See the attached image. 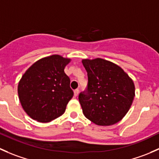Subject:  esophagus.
<instances>
[{
  "label": "esophagus",
  "instance_id": "obj_1",
  "mask_svg": "<svg viewBox=\"0 0 159 159\" xmlns=\"http://www.w3.org/2000/svg\"><path fill=\"white\" fill-rule=\"evenodd\" d=\"M79 92L80 91H79V89H75V90H74V96H76V97L78 96V95H79Z\"/></svg>",
  "mask_w": 159,
  "mask_h": 159
}]
</instances>
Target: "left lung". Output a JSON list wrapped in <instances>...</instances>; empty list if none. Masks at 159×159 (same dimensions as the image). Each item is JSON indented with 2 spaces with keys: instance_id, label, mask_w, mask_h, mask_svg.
<instances>
[{
  "instance_id": "1",
  "label": "left lung",
  "mask_w": 159,
  "mask_h": 159,
  "mask_svg": "<svg viewBox=\"0 0 159 159\" xmlns=\"http://www.w3.org/2000/svg\"><path fill=\"white\" fill-rule=\"evenodd\" d=\"M82 63L88 76L87 93L79 96L83 114L98 125L117 123L134 100L133 80L120 66L104 59H83Z\"/></svg>"
}]
</instances>
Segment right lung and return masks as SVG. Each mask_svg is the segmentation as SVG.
<instances>
[{"label": "right lung", "instance_id": "obj_1", "mask_svg": "<svg viewBox=\"0 0 159 159\" xmlns=\"http://www.w3.org/2000/svg\"><path fill=\"white\" fill-rule=\"evenodd\" d=\"M70 62L71 59L54 54L40 59L26 70L17 93L23 109L31 119L49 122L64 113L73 96L64 73Z\"/></svg>", "mask_w": 159, "mask_h": 159}]
</instances>
